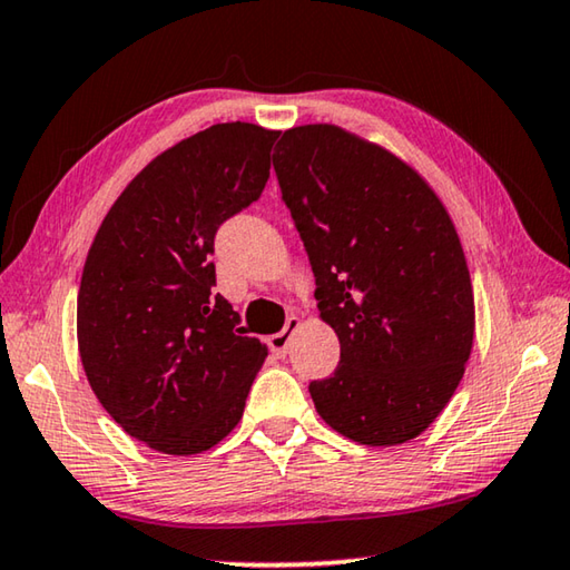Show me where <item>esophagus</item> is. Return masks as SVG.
Instances as JSON below:
<instances>
[{"label": "esophagus", "instance_id": "34e87169", "mask_svg": "<svg viewBox=\"0 0 570 570\" xmlns=\"http://www.w3.org/2000/svg\"><path fill=\"white\" fill-rule=\"evenodd\" d=\"M298 326H302V320H296V316H288L284 330L268 336V350H272L276 356H286L288 344H292V336H294Z\"/></svg>", "mask_w": 570, "mask_h": 570}]
</instances>
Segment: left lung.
Instances as JSON below:
<instances>
[{
	"mask_svg": "<svg viewBox=\"0 0 570 570\" xmlns=\"http://www.w3.org/2000/svg\"><path fill=\"white\" fill-rule=\"evenodd\" d=\"M274 170L342 346L332 377L308 384L316 412L360 445L414 440L455 394L475 336L450 214L417 170L336 125L286 130Z\"/></svg>",
	"mask_w": 570,
	"mask_h": 570,
	"instance_id": "1",
	"label": "left lung"
}]
</instances>
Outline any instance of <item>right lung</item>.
Returning a JSON list of instances; mask_svg holds the SVG:
<instances>
[{
	"instance_id": "obj_1",
	"label": "right lung",
	"mask_w": 570,
	"mask_h": 570,
	"mask_svg": "<svg viewBox=\"0 0 570 570\" xmlns=\"http://www.w3.org/2000/svg\"><path fill=\"white\" fill-rule=\"evenodd\" d=\"M278 130L218 122L153 158L95 234L77 346L95 397L130 438L196 455L236 428L266 344L216 286L218 226L262 196Z\"/></svg>"
}]
</instances>
